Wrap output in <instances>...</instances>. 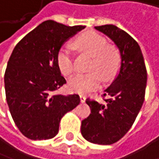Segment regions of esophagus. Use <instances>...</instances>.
I'll return each instance as SVG.
<instances>
[{
  "mask_svg": "<svg viewBox=\"0 0 159 159\" xmlns=\"http://www.w3.org/2000/svg\"><path fill=\"white\" fill-rule=\"evenodd\" d=\"M80 101H81V102L83 103V102H86V96L85 95H80Z\"/></svg>",
  "mask_w": 159,
  "mask_h": 159,
  "instance_id": "34e87169",
  "label": "esophagus"
}]
</instances>
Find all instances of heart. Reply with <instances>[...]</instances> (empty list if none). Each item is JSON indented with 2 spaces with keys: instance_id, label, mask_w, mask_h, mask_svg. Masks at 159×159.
Here are the masks:
<instances>
[{
  "instance_id": "1",
  "label": "heart",
  "mask_w": 159,
  "mask_h": 159,
  "mask_svg": "<svg viewBox=\"0 0 159 159\" xmlns=\"http://www.w3.org/2000/svg\"><path fill=\"white\" fill-rule=\"evenodd\" d=\"M74 46L91 57L89 74H76L72 76L68 83L70 90L80 94L88 93L100 87L102 77L106 81L113 79L118 71L121 63L119 50L108 45L106 38L97 32H87L79 36ZM57 63L59 70L64 75H70L74 70V59L67 46H62L57 55Z\"/></svg>"
}]
</instances>
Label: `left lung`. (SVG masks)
Returning a JSON list of instances; mask_svg holds the SVG:
<instances>
[{
  "label": "left lung",
  "mask_w": 159,
  "mask_h": 159,
  "mask_svg": "<svg viewBox=\"0 0 159 159\" xmlns=\"http://www.w3.org/2000/svg\"><path fill=\"white\" fill-rule=\"evenodd\" d=\"M95 29L107 35L121 55L119 71L105 89L104 103L87 99L91 114L82 121L83 137L97 144H113L123 138L133 125L144 101L147 71L138 43L115 25Z\"/></svg>",
  "instance_id": "8db88e82"
}]
</instances>
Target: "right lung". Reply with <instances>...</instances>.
<instances>
[{
	"label": "right lung",
	"instance_id": "right-lung-1",
	"mask_svg": "<svg viewBox=\"0 0 159 159\" xmlns=\"http://www.w3.org/2000/svg\"><path fill=\"white\" fill-rule=\"evenodd\" d=\"M85 28L46 20L14 48L4 73L5 96L13 120L25 137L54 138L62 116L80 103L77 94H55L66 84L57 55L69 38Z\"/></svg>",
	"mask_w": 159,
	"mask_h": 159
}]
</instances>
